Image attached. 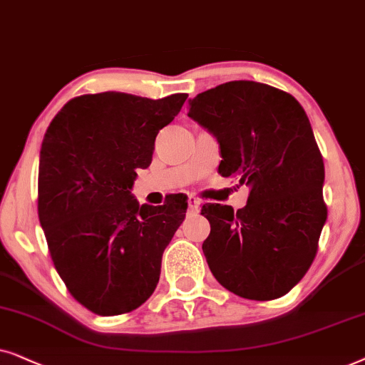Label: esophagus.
<instances>
[{"label":"esophagus","instance_id":"obj_1","mask_svg":"<svg viewBox=\"0 0 365 365\" xmlns=\"http://www.w3.org/2000/svg\"><path fill=\"white\" fill-rule=\"evenodd\" d=\"M198 207H200V202H198L193 195L188 197V212L197 213L198 212Z\"/></svg>","mask_w":365,"mask_h":365}]
</instances>
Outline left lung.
Returning <instances> with one entry per match:
<instances>
[{"instance_id": "1", "label": "left lung", "mask_w": 365, "mask_h": 365, "mask_svg": "<svg viewBox=\"0 0 365 365\" xmlns=\"http://www.w3.org/2000/svg\"><path fill=\"white\" fill-rule=\"evenodd\" d=\"M188 116L220 145L218 173L250 188L237 212L202 207L213 277L239 297H282L312 265L327 220L324 160L307 113L285 91L239 80L188 100Z\"/></svg>"}]
</instances>
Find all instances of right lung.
Masks as SVG:
<instances>
[{
    "mask_svg": "<svg viewBox=\"0 0 365 365\" xmlns=\"http://www.w3.org/2000/svg\"><path fill=\"white\" fill-rule=\"evenodd\" d=\"M120 91L68 101L40 152L38 217L66 289L98 315L138 309L160 279L163 250L187 212V198L140 205L137 168L152 163L155 138L187 100Z\"/></svg>",
    "mask_w": 365,
    "mask_h": 365,
    "instance_id": "obj_1",
    "label": "right lung"
}]
</instances>
